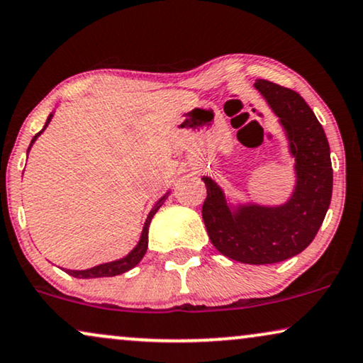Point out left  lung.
<instances>
[{
  "mask_svg": "<svg viewBox=\"0 0 363 363\" xmlns=\"http://www.w3.org/2000/svg\"><path fill=\"white\" fill-rule=\"evenodd\" d=\"M254 88L277 116L296 184L282 204L234 201L209 176H202L207 234L222 255L242 264H277L301 254L320 229L332 199L330 147L322 124L296 91L257 79Z\"/></svg>",
  "mask_w": 363,
  "mask_h": 363,
  "instance_id": "obj_1",
  "label": "left lung"
}]
</instances>
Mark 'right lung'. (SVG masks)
I'll use <instances>...</instances> for the list:
<instances>
[{
    "instance_id": "1",
    "label": "right lung",
    "mask_w": 363,
    "mask_h": 363,
    "mask_svg": "<svg viewBox=\"0 0 363 363\" xmlns=\"http://www.w3.org/2000/svg\"><path fill=\"white\" fill-rule=\"evenodd\" d=\"M52 116H55V111H52V113H51L50 116H48L46 123H45V128H43L41 131L38 133L35 138L31 139V144H30V147H28V152L31 151L33 144L36 143V139L40 138L43 133H45V129L48 128V124L51 123ZM169 192H171V191H167L166 194H164V196L161 197V199H159V201L156 202V204L152 206V209H151V212H149V214H147V219H146V222H144V225H143L141 238H139L138 244L134 245V249L131 250V252L125 254L124 257H121V259L111 260V262L98 264V265H94V267H89V269H83V270H71V269H65L66 272L69 274V275H72V277H77V279H98V277H114V275L124 274V272H128V270H131L133 267H136V265H138L139 262H141L143 257H144V254H146V250H147V242H149V225H151L152 217L156 216V212L159 211V207H161V206L164 204V201L167 199Z\"/></svg>"
}]
</instances>
